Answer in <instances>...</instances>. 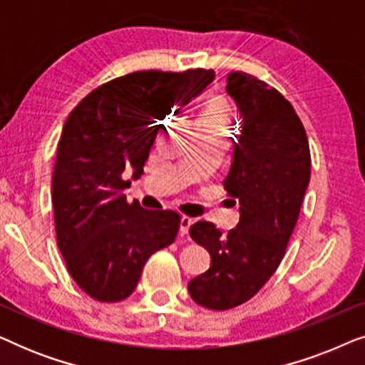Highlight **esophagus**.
I'll list each match as a JSON object with an SVG mask.
<instances>
[{
	"mask_svg": "<svg viewBox=\"0 0 365 365\" xmlns=\"http://www.w3.org/2000/svg\"><path fill=\"white\" fill-rule=\"evenodd\" d=\"M191 226H192V219L187 216H182L181 221H179V231H181V234H187L189 227Z\"/></svg>",
	"mask_w": 365,
	"mask_h": 365,
	"instance_id": "1",
	"label": "esophagus"
}]
</instances>
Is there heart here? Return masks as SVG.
Returning a JSON list of instances; mask_svg holds the SVG:
<instances>
[{"mask_svg": "<svg viewBox=\"0 0 365 365\" xmlns=\"http://www.w3.org/2000/svg\"><path fill=\"white\" fill-rule=\"evenodd\" d=\"M201 123L212 124V126L227 129L231 131L234 123H232V111L229 108V104L224 101L222 98H212L211 101L207 103L206 109L202 113Z\"/></svg>", "mask_w": 365, "mask_h": 365, "instance_id": "obj_1", "label": "heart"}]
</instances>
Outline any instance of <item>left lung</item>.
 Masks as SVG:
<instances>
[{
  "mask_svg": "<svg viewBox=\"0 0 365 365\" xmlns=\"http://www.w3.org/2000/svg\"><path fill=\"white\" fill-rule=\"evenodd\" d=\"M226 91L239 111L237 143L224 189L237 199L239 222L227 236L212 222L191 226L211 266L187 284L192 301L212 311L241 306L281 264L311 178V153L291 103L251 74L232 71Z\"/></svg>",
  "mask_w": 365,
  "mask_h": 365,
  "instance_id": "8db88e82",
  "label": "left lung"
}]
</instances>
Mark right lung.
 <instances>
[{
    "instance_id": "right-lung-1",
    "label": "right lung",
    "mask_w": 365,
    "mask_h": 365,
    "mask_svg": "<svg viewBox=\"0 0 365 365\" xmlns=\"http://www.w3.org/2000/svg\"><path fill=\"white\" fill-rule=\"evenodd\" d=\"M214 76L212 69L126 74L89 93L64 123L51 187L58 247L74 282L96 301L131 296L149 256L176 237L178 212L126 201L124 171L141 176L163 119Z\"/></svg>"
}]
</instances>
